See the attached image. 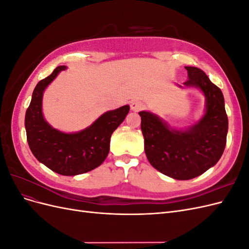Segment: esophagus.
I'll return each instance as SVG.
<instances>
[{
    "label": "esophagus",
    "mask_w": 249,
    "mask_h": 249,
    "mask_svg": "<svg viewBox=\"0 0 249 249\" xmlns=\"http://www.w3.org/2000/svg\"><path fill=\"white\" fill-rule=\"evenodd\" d=\"M144 108V104L139 102V101H134L131 103V109L133 111H140Z\"/></svg>",
    "instance_id": "esophagus-1"
}]
</instances>
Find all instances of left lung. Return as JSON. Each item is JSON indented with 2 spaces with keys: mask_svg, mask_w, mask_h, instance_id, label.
<instances>
[{
  "mask_svg": "<svg viewBox=\"0 0 249 249\" xmlns=\"http://www.w3.org/2000/svg\"><path fill=\"white\" fill-rule=\"evenodd\" d=\"M185 86L199 88L206 96V113L186 131L169 129L157 115L141 111L144 150L152 166L176 179L196 178L219 161L227 144L229 120L219 87L200 69L185 66Z\"/></svg>",
  "mask_w": 249,
  "mask_h": 249,
  "instance_id": "8db88e82",
  "label": "left lung"
}]
</instances>
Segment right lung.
<instances>
[{
  "instance_id": "obj_1",
  "label": "right lung",
  "mask_w": 249,
  "mask_h": 249,
  "mask_svg": "<svg viewBox=\"0 0 249 249\" xmlns=\"http://www.w3.org/2000/svg\"><path fill=\"white\" fill-rule=\"evenodd\" d=\"M65 69L66 66L56 67L36 85L26 111L25 126L29 147L37 160L59 175L77 176L99 167L105 161L109 154L111 135L124 122L130 107L125 105L106 112L79 133L65 134L53 129L42 115V94Z\"/></svg>"
}]
</instances>
